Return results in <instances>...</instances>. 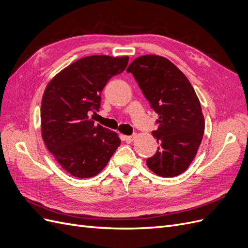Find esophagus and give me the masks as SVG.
I'll return each mask as SVG.
<instances>
[{"instance_id": "1", "label": "esophagus", "mask_w": 248, "mask_h": 248, "mask_svg": "<svg viewBox=\"0 0 248 248\" xmlns=\"http://www.w3.org/2000/svg\"><path fill=\"white\" fill-rule=\"evenodd\" d=\"M136 134H133V136H123L122 137V139H123V140L124 141H126V142H131L134 139H136Z\"/></svg>"}]
</instances>
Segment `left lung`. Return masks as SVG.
<instances>
[{"instance_id": "1", "label": "left lung", "mask_w": 248, "mask_h": 248, "mask_svg": "<svg viewBox=\"0 0 248 248\" xmlns=\"http://www.w3.org/2000/svg\"><path fill=\"white\" fill-rule=\"evenodd\" d=\"M158 115L152 132L159 144L147 166L160 177L184 172L196 157L205 130V119L194 90L176 65L164 57L140 56L126 69Z\"/></svg>"}]
</instances>
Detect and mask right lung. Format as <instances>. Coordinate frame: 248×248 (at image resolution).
<instances>
[{"label": "right lung", "mask_w": 248, "mask_h": 248, "mask_svg": "<svg viewBox=\"0 0 248 248\" xmlns=\"http://www.w3.org/2000/svg\"><path fill=\"white\" fill-rule=\"evenodd\" d=\"M129 58L96 55L81 58L57 73L44 90L41 137L63 170L73 177L96 176L121 144L118 133L94 124L101 91L121 73Z\"/></svg>", "instance_id": "obj_1"}]
</instances>
